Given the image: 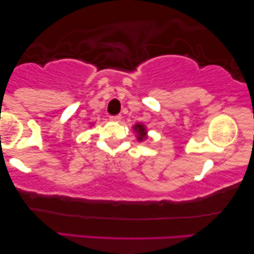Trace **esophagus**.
Segmentation results:
<instances>
[{"instance_id": "obj_1", "label": "esophagus", "mask_w": 254, "mask_h": 254, "mask_svg": "<svg viewBox=\"0 0 254 254\" xmlns=\"http://www.w3.org/2000/svg\"><path fill=\"white\" fill-rule=\"evenodd\" d=\"M121 118H123V116H121V114H118V116H111L110 117V120L111 121H116V123H118V121L121 120Z\"/></svg>"}]
</instances>
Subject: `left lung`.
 <instances>
[{"instance_id":"1","label":"left lung","mask_w":254,"mask_h":254,"mask_svg":"<svg viewBox=\"0 0 254 254\" xmlns=\"http://www.w3.org/2000/svg\"><path fill=\"white\" fill-rule=\"evenodd\" d=\"M134 129L137 131V137H138V141L144 140V138L147 137V135H145V129H144L143 125H135Z\"/></svg>"}]
</instances>
